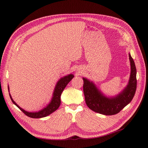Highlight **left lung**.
<instances>
[{
    "label": "left lung",
    "mask_w": 148,
    "mask_h": 148,
    "mask_svg": "<svg viewBox=\"0 0 148 148\" xmlns=\"http://www.w3.org/2000/svg\"><path fill=\"white\" fill-rule=\"evenodd\" d=\"M131 73L127 86L119 94L113 97H107L92 81L83 77V92L85 101L92 110L104 115L118 113L133 99L137 88L136 68L133 59L129 53Z\"/></svg>",
    "instance_id": "1"
}]
</instances>
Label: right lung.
Here are the masks:
<instances>
[{
	"label": "right lung",
	"mask_w": 148,
	"mask_h": 148,
	"mask_svg": "<svg viewBox=\"0 0 148 148\" xmlns=\"http://www.w3.org/2000/svg\"><path fill=\"white\" fill-rule=\"evenodd\" d=\"M74 77V75L73 74H70L60 78L57 82L55 88L54 89L52 98L50 102L45 107H44L42 109L39 110L38 112H30L26 111L25 110L23 109L22 108H21L14 101L10 94V93H9L10 97L12 103L18 108H20V110H21L26 116H29V117L32 118H44V117H46V116L50 115L54 111H56L59 107L61 103L60 96L62 94V92H63V90L66 86V85L73 79ZM8 91L10 92L9 86H8Z\"/></svg>",
	"instance_id": "obj_1"
}]
</instances>
